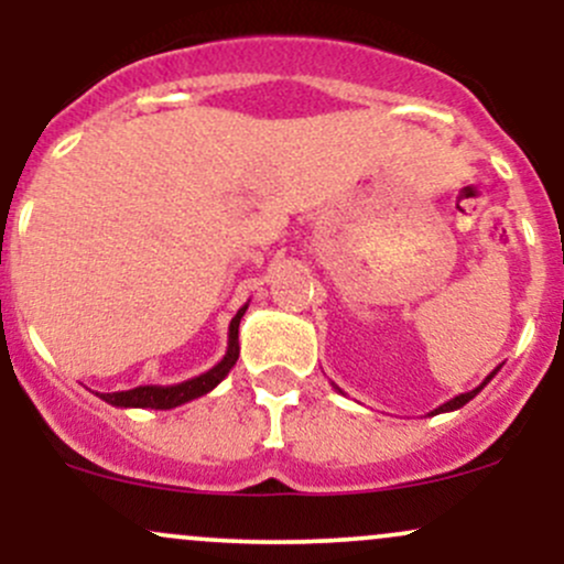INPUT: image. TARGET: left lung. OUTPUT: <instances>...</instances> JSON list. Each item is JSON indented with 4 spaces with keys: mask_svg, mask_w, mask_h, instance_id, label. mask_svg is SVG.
I'll return each mask as SVG.
<instances>
[{
    "mask_svg": "<svg viewBox=\"0 0 564 564\" xmlns=\"http://www.w3.org/2000/svg\"><path fill=\"white\" fill-rule=\"evenodd\" d=\"M496 373H498V368H496V371H494V373H488V377H485V381H482V384H480V387H475V390H471V392L456 394V398H451V400H448V403H443V405H440V408H435V411H432V416H437V413H448V411H458V408H462V405H467V403H469V400H471V398H475V394H477V392H480V390H482V387H485V384H488V381L496 377ZM334 390H339V387H336V384H334ZM339 392H341V390H339Z\"/></svg>",
    "mask_w": 564,
    "mask_h": 564,
    "instance_id": "obj_1",
    "label": "left lung"
}]
</instances>
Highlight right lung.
Segmentation results:
<instances>
[{"label":"right lung","mask_w":564,"mask_h":564,"mask_svg":"<svg viewBox=\"0 0 564 564\" xmlns=\"http://www.w3.org/2000/svg\"><path fill=\"white\" fill-rule=\"evenodd\" d=\"M246 307H249V302H246L236 313V318L230 321L228 352H225L223 360H219L217 366H212L209 371L198 373V377L187 381H180V384H166V387L145 384V387H134V390H124V392H102V394L97 392V398L106 400V403H111L116 408H156V411H170V408L185 405L191 403V400L200 398V394L212 392L219 381L228 377L230 368L236 366L238 352H241V347H238V326H241Z\"/></svg>","instance_id":"add662e5"}]
</instances>
